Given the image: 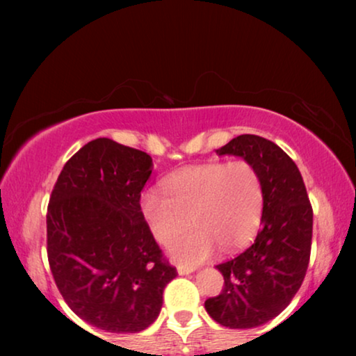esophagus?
Instances as JSON below:
<instances>
[{
    "mask_svg": "<svg viewBox=\"0 0 356 356\" xmlns=\"http://www.w3.org/2000/svg\"><path fill=\"white\" fill-rule=\"evenodd\" d=\"M177 272L179 275H189V274H193V272H196V267L179 264V266H177Z\"/></svg>",
    "mask_w": 356,
    "mask_h": 356,
    "instance_id": "obj_1",
    "label": "esophagus"
}]
</instances>
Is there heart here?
Here are the masks:
<instances>
[{
	"instance_id": "b5f03b06",
	"label": "heart",
	"mask_w": 356,
	"mask_h": 356,
	"mask_svg": "<svg viewBox=\"0 0 356 356\" xmlns=\"http://www.w3.org/2000/svg\"><path fill=\"white\" fill-rule=\"evenodd\" d=\"M165 193L150 189L140 207L154 236L170 245L178 261L196 264L216 250L227 252L245 245L261 220L262 183L245 160L184 168L165 181Z\"/></svg>"
}]
</instances>
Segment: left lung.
I'll return each instance as SVG.
<instances>
[{"mask_svg":"<svg viewBox=\"0 0 356 356\" xmlns=\"http://www.w3.org/2000/svg\"><path fill=\"white\" fill-rule=\"evenodd\" d=\"M216 152L241 157L257 170L262 216L251 246L217 266L225 286L204 306L220 325L251 329L279 316L303 284L313 238V209L298 167L272 140L241 134Z\"/></svg>","mask_w":356,"mask_h":356,"instance_id":"1","label":"left lung"}]
</instances>
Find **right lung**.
<instances>
[{
	"label": "right lung",
	"instance_id": "add662e5",
	"mask_svg": "<svg viewBox=\"0 0 356 356\" xmlns=\"http://www.w3.org/2000/svg\"><path fill=\"white\" fill-rule=\"evenodd\" d=\"M152 157L99 138L63 167L47 213L48 262L67 306L106 332L134 334L159 318L177 277L140 211Z\"/></svg>",
	"mask_w": 356,
	"mask_h": 356
}]
</instances>
